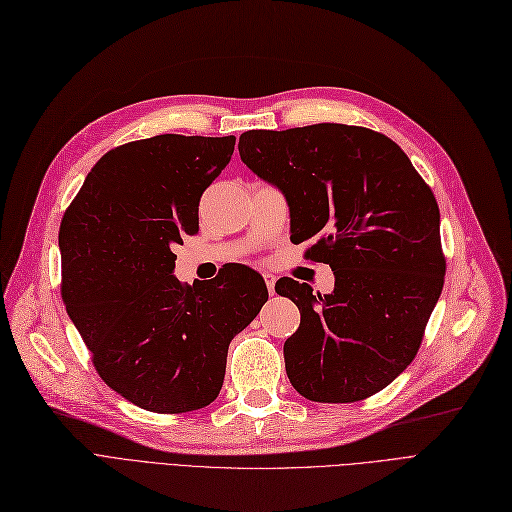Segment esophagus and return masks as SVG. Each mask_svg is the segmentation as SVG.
Segmentation results:
<instances>
[{
  "label": "esophagus",
  "mask_w": 512,
  "mask_h": 512,
  "mask_svg": "<svg viewBox=\"0 0 512 512\" xmlns=\"http://www.w3.org/2000/svg\"><path fill=\"white\" fill-rule=\"evenodd\" d=\"M262 277H264V284H267L269 294L273 296V294H275V275H273V273H264Z\"/></svg>",
  "instance_id": "obj_1"
}]
</instances>
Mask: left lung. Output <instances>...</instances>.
I'll list each match as a JSON object with an SVG mask.
<instances>
[{
    "instance_id": "8db88e82",
    "label": "left lung",
    "mask_w": 512,
    "mask_h": 512,
    "mask_svg": "<svg viewBox=\"0 0 512 512\" xmlns=\"http://www.w3.org/2000/svg\"><path fill=\"white\" fill-rule=\"evenodd\" d=\"M241 161L281 190L292 243L330 264L334 290L284 277L275 292L301 311L284 345L294 390L313 402H356L407 368L445 284L440 211L390 137L322 125L245 131Z\"/></svg>"
}]
</instances>
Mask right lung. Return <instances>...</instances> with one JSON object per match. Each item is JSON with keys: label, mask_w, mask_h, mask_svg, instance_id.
I'll use <instances>...</instances> for the list:
<instances>
[{"label": "right lung", "mask_w": 512, "mask_h": 512, "mask_svg": "<svg viewBox=\"0 0 512 512\" xmlns=\"http://www.w3.org/2000/svg\"><path fill=\"white\" fill-rule=\"evenodd\" d=\"M235 135H156L99 163L61 220V296L99 377L152 413L207 407L226 354L269 290L250 267L209 284L173 277V245L199 233V201L231 161Z\"/></svg>", "instance_id": "right-lung-1"}]
</instances>
